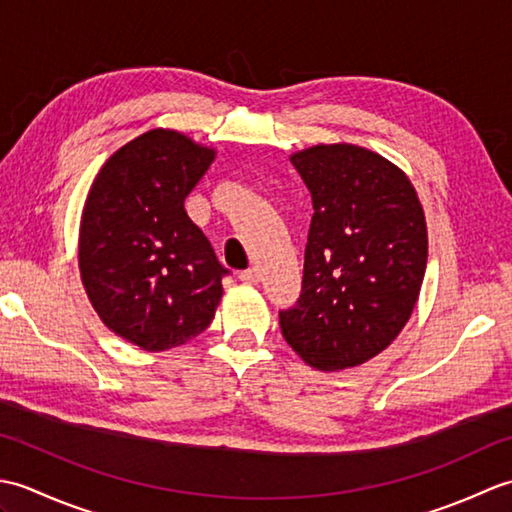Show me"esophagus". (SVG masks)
I'll use <instances>...</instances> for the list:
<instances>
[{
  "label": "esophagus",
  "instance_id": "1",
  "mask_svg": "<svg viewBox=\"0 0 512 512\" xmlns=\"http://www.w3.org/2000/svg\"><path fill=\"white\" fill-rule=\"evenodd\" d=\"M239 279L244 281V284H257L259 279H262V273H259V268L253 266V268H246L239 273Z\"/></svg>",
  "mask_w": 512,
  "mask_h": 512
}]
</instances>
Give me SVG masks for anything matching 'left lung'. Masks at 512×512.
<instances>
[{"label":"left lung","mask_w":512,"mask_h":512,"mask_svg":"<svg viewBox=\"0 0 512 512\" xmlns=\"http://www.w3.org/2000/svg\"><path fill=\"white\" fill-rule=\"evenodd\" d=\"M312 195L297 303L279 310L281 334L323 372L356 367L396 339L427 268V222L409 178L356 145L292 154Z\"/></svg>","instance_id":"left-lung-1"}]
</instances>
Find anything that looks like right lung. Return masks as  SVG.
Segmentation results:
<instances>
[{
  "label": "right lung",
  "mask_w": 512,
  "mask_h": 512,
  "mask_svg": "<svg viewBox=\"0 0 512 512\" xmlns=\"http://www.w3.org/2000/svg\"><path fill=\"white\" fill-rule=\"evenodd\" d=\"M215 151L151 129L101 167L83 206L79 268L101 321L129 343L162 352L209 328L228 270L184 198Z\"/></svg>",
  "instance_id": "obj_1"
}]
</instances>
